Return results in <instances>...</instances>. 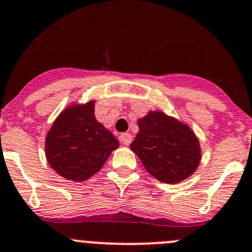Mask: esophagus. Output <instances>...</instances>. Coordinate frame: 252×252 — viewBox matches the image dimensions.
<instances>
[{
    "instance_id": "esophagus-1",
    "label": "esophagus",
    "mask_w": 252,
    "mask_h": 252,
    "mask_svg": "<svg viewBox=\"0 0 252 252\" xmlns=\"http://www.w3.org/2000/svg\"><path fill=\"white\" fill-rule=\"evenodd\" d=\"M131 140H133V136H131V134L123 133L119 135V141H121L123 145H129V144L131 143Z\"/></svg>"
}]
</instances>
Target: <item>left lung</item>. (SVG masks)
<instances>
[{
	"label": "left lung",
	"mask_w": 252,
	"mask_h": 252,
	"mask_svg": "<svg viewBox=\"0 0 252 252\" xmlns=\"http://www.w3.org/2000/svg\"><path fill=\"white\" fill-rule=\"evenodd\" d=\"M138 126L130 149L156 180L177 183L197 170L201 146L189 126L158 111L139 119Z\"/></svg>",
	"instance_id": "obj_1"
}]
</instances>
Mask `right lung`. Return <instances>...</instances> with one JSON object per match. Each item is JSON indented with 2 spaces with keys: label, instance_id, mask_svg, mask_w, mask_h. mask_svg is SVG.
Segmentation results:
<instances>
[{
  "label": "right lung",
  "instance_id": "obj_1",
  "mask_svg": "<svg viewBox=\"0 0 252 252\" xmlns=\"http://www.w3.org/2000/svg\"><path fill=\"white\" fill-rule=\"evenodd\" d=\"M119 146L116 136L94 117V101L74 104L60 113L45 139L46 160L71 181H86L98 172Z\"/></svg>",
  "mask_w": 252,
  "mask_h": 252
}]
</instances>
